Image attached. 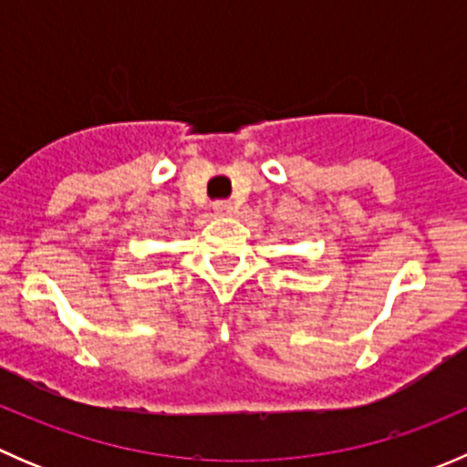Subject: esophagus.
Returning <instances> with one entry per match:
<instances>
[{
	"label": "esophagus",
	"instance_id": "34e87169",
	"mask_svg": "<svg viewBox=\"0 0 467 467\" xmlns=\"http://www.w3.org/2000/svg\"><path fill=\"white\" fill-rule=\"evenodd\" d=\"M212 207H214L216 214H230V212H233V205H230L228 201H216Z\"/></svg>",
	"mask_w": 467,
	"mask_h": 467
}]
</instances>
